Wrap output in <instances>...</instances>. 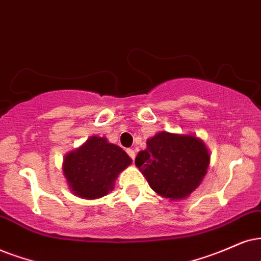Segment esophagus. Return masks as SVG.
Instances as JSON below:
<instances>
[{
	"mask_svg": "<svg viewBox=\"0 0 261 261\" xmlns=\"http://www.w3.org/2000/svg\"><path fill=\"white\" fill-rule=\"evenodd\" d=\"M126 151H127L128 156H130L133 160H135V156H136V154H135V150L134 149H127Z\"/></svg>",
	"mask_w": 261,
	"mask_h": 261,
	"instance_id": "obj_1",
	"label": "esophagus"
}]
</instances>
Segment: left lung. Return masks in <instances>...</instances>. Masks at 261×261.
Here are the masks:
<instances>
[{"instance_id": "left-lung-1", "label": "left lung", "mask_w": 261, "mask_h": 261, "mask_svg": "<svg viewBox=\"0 0 261 261\" xmlns=\"http://www.w3.org/2000/svg\"><path fill=\"white\" fill-rule=\"evenodd\" d=\"M211 155L195 135L160 131L147 140L135 164L158 195L183 200L200 186L210 166Z\"/></svg>"}]
</instances>
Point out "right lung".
<instances>
[{
  "mask_svg": "<svg viewBox=\"0 0 261 261\" xmlns=\"http://www.w3.org/2000/svg\"><path fill=\"white\" fill-rule=\"evenodd\" d=\"M131 163L123 148L110 143L106 137L90 136L65 155L62 171L75 196L95 200L114 189L115 179Z\"/></svg>",
  "mask_w": 261,
  "mask_h": 261,
  "instance_id": "obj_1",
  "label": "right lung"
}]
</instances>
